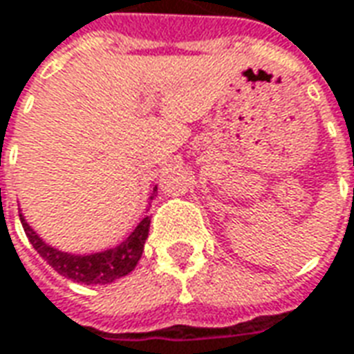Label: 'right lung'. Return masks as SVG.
Listing matches in <instances>:
<instances>
[{"label": "right lung", "mask_w": 354, "mask_h": 354, "mask_svg": "<svg viewBox=\"0 0 354 354\" xmlns=\"http://www.w3.org/2000/svg\"><path fill=\"white\" fill-rule=\"evenodd\" d=\"M154 192H156V188H154ZM18 215H20L22 228H24L30 243L33 245V249L39 252L60 275L75 281V283H84V285H107V283H113L115 279L128 275L138 266L139 259L143 254L145 239L149 236V226H151V218L147 215L136 226V230L117 247L103 252L77 257V254H68V252H62L50 245H46L30 228V224L26 223L24 215L20 211H18Z\"/></svg>", "instance_id": "1"}]
</instances>
